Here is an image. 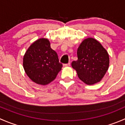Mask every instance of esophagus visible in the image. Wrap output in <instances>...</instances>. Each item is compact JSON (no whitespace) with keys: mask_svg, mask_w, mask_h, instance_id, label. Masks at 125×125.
<instances>
[{"mask_svg":"<svg viewBox=\"0 0 125 125\" xmlns=\"http://www.w3.org/2000/svg\"><path fill=\"white\" fill-rule=\"evenodd\" d=\"M70 66V63H66V64H63V66Z\"/></svg>","mask_w":125,"mask_h":125,"instance_id":"obj_1","label":"esophagus"}]
</instances>
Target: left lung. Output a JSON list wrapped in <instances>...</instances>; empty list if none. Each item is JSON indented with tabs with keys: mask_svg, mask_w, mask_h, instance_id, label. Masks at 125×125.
Returning <instances> with one entry per match:
<instances>
[{
	"mask_svg": "<svg viewBox=\"0 0 125 125\" xmlns=\"http://www.w3.org/2000/svg\"><path fill=\"white\" fill-rule=\"evenodd\" d=\"M77 60L72 67L76 70L79 79L87 85L99 82L109 67V58L106 50L93 38L84 40L77 49Z\"/></svg>",
	"mask_w": 125,
	"mask_h": 125,
	"instance_id": "obj_1",
	"label": "left lung"
}]
</instances>
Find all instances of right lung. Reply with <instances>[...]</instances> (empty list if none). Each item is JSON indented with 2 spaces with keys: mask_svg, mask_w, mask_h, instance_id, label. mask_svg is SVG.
Returning <instances> with one entry per match:
<instances>
[{
  "mask_svg": "<svg viewBox=\"0 0 125 125\" xmlns=\"http://www.w3.org/2000/svg\"><path fill=\"white\" fill-rule=\"evenodd\" d=\"M23 65L28 76L34 82L43 85L54 80L63 66L46 39H39L29 47L23 57Z\"/></svg>",
  "mask_w": 125,
  "mask_h": 125,
  "instance_id": "right-lung-1",
  "label": "right lung"
}]
</instances>
